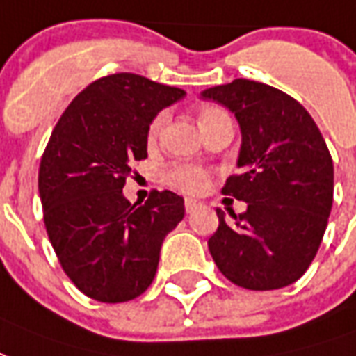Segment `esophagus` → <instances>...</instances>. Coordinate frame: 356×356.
Listing matches in <instances>:
<instances>
[{
  "instance_id": "34e87169",
  "label": "esophagus",
  "mask_w": 356,
  "mask_h": 356,
  "mask_svg": "<svg viewBox=\"0 0 356 356\" xmlns=\"http://www.w3.org/2000/svg\"><path fill=\"white\" fill-rule=\"evenodd\" d=\"M186 212H193V210H197L199 207H201V201H197V199H186Z\"/></svg>"
}]
</instances>
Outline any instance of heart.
I'll use <instances>...</instances> for the list:
<instances>
[{
  "label": "heart",
  "mask_w": 356,
  "mask_h": 356,
  "mask_svg": "<svg viewBox=\"0 0 356 356\" xmlns=\"http://www.w3.org/2000/svg\"><path fill=\"white\" fill-rule=\"evenodd\" d=\"M220 113H224V111L218 110V108H204V110L199 113V124L207 123L209 119L216 118ZM163 121H165L163 115H159V118L153 121L152 129H149V138H155V136L159 134L161 127H163ZM167 180L178 189H181V191L197 193V191H201V189L207 186L209 176H207V172H204L203 168L189 167V165H176V167H172L167 172Z\"/></svg>",
  "instance_id": "b5f03b06"
}]
</instances>
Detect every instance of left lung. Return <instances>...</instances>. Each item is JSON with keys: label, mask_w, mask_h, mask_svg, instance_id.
Masks as SVG:
<instances>
[{"label": "left lung", "mask_w": 356, "mask_h": 356, "mask_svg": "<svg viewBox=\"0 0 356 356\" xmlns=\"http://www.w3.org/2000/svg\"><path fill=\"white\" fill-rule=\"evenodd\" d=\"M225 106L241 129L237 168L224 193L248 207L227 224L218 209L209 250L218 269L248 290H277L315 258L334 199V165L302 104L266 83L235 79L201 92Z\"/></svg>", "instance_id": "1"}]
</instances>
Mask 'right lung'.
<instances>
[{
	"label": "right lung",
	"mask_w": 356,
	"mask_h": 356,
	"mask_svg": "<svg viewBox=\"0 0 356 356\" xmlns=\"http://www.w3.org/2000/svg\"><path fill=\"white\" fill-rule=\"evenodd\" d=\"M186 90L136 74H113L75 96L54 127L40 167V197L54 252L72 282L96 302L146 292L161 246L186 214L184 199L123 195L132 161L147 157L149 124Z\"/></svg>",
	"instance_id": "obj_1"
}]
</instances>
